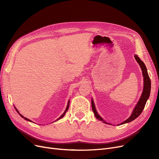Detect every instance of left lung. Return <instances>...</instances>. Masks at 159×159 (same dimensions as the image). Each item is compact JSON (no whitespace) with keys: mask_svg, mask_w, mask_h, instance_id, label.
<instances>
[{"mask_svg":"<svg viewBox=\"0 0 159 159\" xmlns=\"http://www.w3.org/2000/svg\"><path fill=\"white\" fill-rule=\"evenodd\" d=\"M135 60L137 61V62L139 63V66H140L142 71H143V76L144 77L143 91V93H142V95H141V97L139 99V102H137V105L135 106L134 110H133L131 116L128 119H126V120H124L123 122L120 123V125L133 121V120H135V119H137L138 116L141 114V113L143 112L144 108L145 107V105H146V103L148 101V99L149 98V95H150V91H151V80H150L149 77L148 75L146 67L144 63L140 59L139 57H138V55H135ZM91 107H92V110H93V111L94 113L95 117L98 120L103 122L105 124H109V123L106 122L101 117V116L98 114V113L96 110V108H95L93 99H91Z\"/></svg>","mask_w":159,"mask_h":159,"instance_id":"1","label":"left lung"}]
</instances>
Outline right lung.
<instances>
[{
	"label": "right lung",
	"mask_w": 159,
	"mask_h": 159,
	"mask_svg": "<svg viewBox=\"0 0 159 159\" xmlns=\"http://www.w3.org/2000/svg\"><path fill=\"white\" fill-rule=\"evenodd\" d=\"M69 105H70V101H68V105H67V107H66V110H65V111H64V112L63 113V114L60 116V117L59 118H58V119H57L55 121H57V120H59V119H62V117H63V116L65 115V114H66V113L67 112V111H68V108H69ZM15 110H16V112H17L19 115H20V116H22V118H24L25 120H28V121H30V122H32L31 120H30V119H27V118H26V117H24V116H22L20 113H19V111L17 110H16V108L15 107ZM55 121H54V122H55Z\"/></svg>",
	"instance_id": "add662e5"
}]
</instances>
